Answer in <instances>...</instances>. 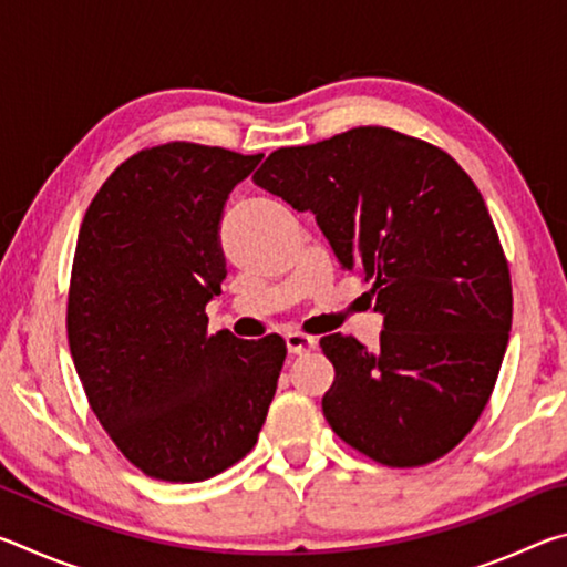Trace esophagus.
<instances>
[{
    "instance_id": "34e87169",
    "label": "esophagus",
    "mask_w": 567,
    "mask_h": 567,
    "mask_svg": "<svg viewBox=\"0 0 567 567\" xmlns=\"http://www.w3.org/2000/svg\"><path fill=\"white\" fill-rule=\"evenodd\" d=\"M285 342L290 354H305L318 348V338H312V334H305V332H287Z\"/></svg>"
}]
</instances>
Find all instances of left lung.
Here are the masks:
<instances>
[{
    "instance_id": "left-lung-1",
    "label": "left lung",
    "mask_w": 567,
    "mask_h": 567,
    "mask_svg": "<svg viewBox=\"0 0 567 567\" xmlns=\"http://www.w3.org/2000/svg\"><path fill=\"white\" fill-rule=\"evenodd\" d=\"M255 185L312 213L344 270L372 282L380 350L328 334L322 412L388 467L447 455L493 395L511 338V270L485 199L457 162L388 127L275 150Z\"/></svg>"
}]
</instances>
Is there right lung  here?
I'll return each mask as SVG.
<instances>
[{"instance_id":"1","label":"right lung","mask_w":567,"mask_h":567,"mask_svg":"<svg viewBox=\"0 0 567 567\" xmlns=\"http://www.w3.org/2000/svg\"><path fill=\"white\" fill-rule=\"evenodd\" d=\"M262 155L195 142L142 150L112 172L76 237L66 338L84 395L142 473L199 483L255 447L285 340L207 332L227 277L219 219Z\"/></svg>"}]
</instances>
